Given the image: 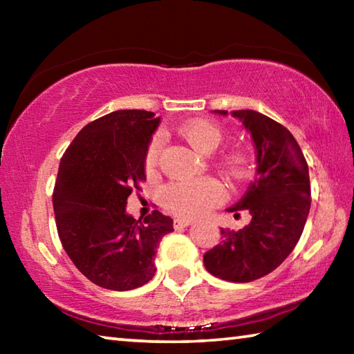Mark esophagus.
Returning a JSON list of instances; mask_svg holds the SVG:
<instances>
[{
    "instance_id": "obj_1",
    "label": "esophagus",
    "mask_w": 354,
    "mask_h": 354,
    "mask_svg": "<svg viewBox=\"0 0 354 354\" xmlns=\"http://www.w3.org/2000/svg\"><path fill=\"white\" fill-rule=\"evenodd\" d=\"M192 223H194V220H190V218H175V221H173V226H175L176 230H181V227H187Z\"/></svg>"
}]
</instances>
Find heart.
Wrapping results in <instances>:
<instances>
[{
	"instance_id": "heart-1",
	"label": "heart",
	"mask_w": 354,
	"mask_h": 354,
	"mask_svg": "<svg viewBox=\"0 0 354 354\" xmlns=\"http://www.w3.org/2000/svg\"><path fill=\"white\" fill-rule=\"evenodd\" d=\"M179 133L192 147L200 153L209 154L223 140V131L217 123L207 118H194L181 124ZM160 153V139L149 143L147 149L145 165L148 170H153L158 165ZM225 167L234 176L245 175V160L241 154H231L225 158ZM225 196V190L218 181L212 178H196L189 181H179L167 187L164 201L173 212L183 217H198L207 209L217 205Z\"/></svg>"
}]
</instances>
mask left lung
<instances>
[{"label": "left lung", "instance_id": "left-lung-1", "mask_svg": "<svg viewBox=\"0 0 354 354\" xmlns=\"http://www.w3.org/2000/svg\"><path fill=\"white\" fill-rule=\"evenodd\" d=\"M227 115V111H214ZM250 133L256 173L227 212L247 209L242 230L220 227L221 241L203 256L206 270L231 283H250L273 272L295 248L310 209V184L301 148L283 124L256 111H232ZM237 215V214H236Z\"/></svg>", "mask_w": 354, "mask_h": 354}]
</instances>
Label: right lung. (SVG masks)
Instances as JSON below:
<instances>
[{
  "label": "right lung",
  "instance_id": "obj_1",
  "mask_svg": "<svg viewBox=\"0 0 354 354\" xmlns=\"http://www.w3.org/2000/svg\"><path fill=\"white\" fill-rule=\"evenodd\" d=\"M160 123L148 111H115L84 127L59 165L53 194L62 247L84 277L131 290L154 277V254L173 220L127 212L133 185L147 179V149Z\"/></svg>",
  "mask_w": 354,
  "mask_h": 354
}]
</instances>
